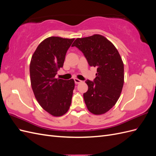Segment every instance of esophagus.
Masks as SVG:
<instances>
[{"label":"esophagus","mask_w":156,"mask_h":156,"mask_svg":"<svg viewBox=\"0 0 156 156\" xmlns=\"http://www.w3.org/2000/svg\"><path fill=\"white\" fill-rule=\"evenodd\" d=\"M74 81H75V83H76V84H79V83L82 82V81H81V80H79V79H77V78H75V79H74Z\"/></svg>","instance_id":"obj_1"}]
</instances>
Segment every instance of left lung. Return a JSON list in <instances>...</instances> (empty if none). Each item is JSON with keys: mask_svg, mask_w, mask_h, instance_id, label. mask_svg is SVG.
<instances>
[{"mask_svg": "<svg viewBox=\"0 0 156 156\" xmlns=\"http://www.w3.org/2000/svg\"><path fill=\"white\" fill-rule=\"evenodd\" d=\"M72 46L82 51L90 66L97 68L94 82H85L88 89L83 97L90 112L104 114L116 104L124 85V63L119 51L100 34L77 38Z\"/></svg>", "mask_w": 156, "mask_h": 156, "instance_id": "obj_1", "label": "left lung"}]
</instances>
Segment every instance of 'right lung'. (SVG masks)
Masks as SVG:
<instances>
[{"label":"right lung","mask_w":156,"mask_h":156,"mask_svg":"<svg viewBox=\"0 0 156 156\" xmlns=\"http://www.w3.org/2000/svg\"><path fill=\"white\" fill-rule=\"evenodd\" d=\"M74 38L51 36L42 41L32 56L30 64L31 87L40 106L54 116L69 110L75 82L73 79H56L63 67L65 56Z\"/></svg>","instance_id":"right-lung-1"}]
</instances>
